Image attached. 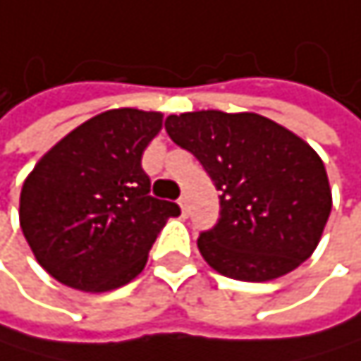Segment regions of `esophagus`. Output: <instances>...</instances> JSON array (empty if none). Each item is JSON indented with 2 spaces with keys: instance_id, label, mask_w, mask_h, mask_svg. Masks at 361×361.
Listing matches in <instances>:
<instances>
[{
  "instance_id": "obj_1",
  "label": "esophagus",
  "mask_w": 361,
  "mask_h": 361,
  "mask_svg": "<svg viewBox=\"0 0 361 361\" xmlns=\"http://www.w3.org/2000/svg\"><path fill=\"white\" fill-rule=\"evenodd\" d=\"M179 207H182V216H188L190 214V205H188V197L186 195H182V197H179Z\"/></svg>"
}]
</instances>
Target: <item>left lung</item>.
I'll return each instance as SVG.
<instances>
[{
  "instance_id": "left-lung-1",
  "label": "left lung",
  "mask_w": 361,
  "mask_h": 361,
  "mask_svg": "<svg viewBox=\"0 0 361 361\" xmlns=\"http://www.w3.org/2000/svg\"><path fill=\"white\" fill-rule=\"evenodd\" d=\"M164 128L220 190V218L197 240L218 274L274 280L314 252L331 212V190L308 143L257 113L169 115Z\"/></svg>"
}]
</instances>
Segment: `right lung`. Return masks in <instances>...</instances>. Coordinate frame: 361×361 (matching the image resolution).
Here are the masks:
<instances>
[{"label": "right lung", "instance_id": "right-lung-1", "mask_svg": "<svg viewBox=\"0 0 361 361\" xmlns=\"http://www.w3.org/2000/svg\"><path fill=\"white\" fill-rule=\"evenodd\" d=\"M160 113L113 109L63 137L20 190V228L38 263L79 291H111L137 278L179 205L149 195L141 158Z\"/></svg>", "mask_w": 361, "mask_h": 361}]
</instances>
